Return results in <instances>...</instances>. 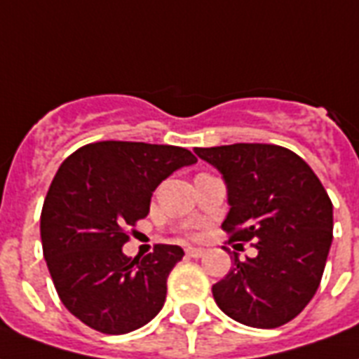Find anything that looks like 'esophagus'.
<instances>
[{
	"label": "esophagus",
	"mask_w": 359,
	"mask_h": 359,
	"mask_svg": "<svg viewBox=\"0 0 359 359\" xmlns=\"http://www.w3.org/2000/svg\"><path fill=\"white\" fill-rule=\"evenodd\" d=\"M205 255V249H202V247H189L187 249V257L191 258H200L204 257Z\"/></svg>",
	"instance_id": "1"
}]
</instances>
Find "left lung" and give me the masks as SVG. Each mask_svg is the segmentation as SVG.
<instances>
[{"mask_svg": "<svg viewBox=\"0 0 359 359\" xmlns=\"http://www.w3.org/2000/svg\"><path fill=\"white\" fill-rule=\"evenodd\" d=\"M226 183L230 241H255L213 285L224 315L252 327H279L305 309L320 285L333 240V205L299 155L273 144L196 148ZM224 251H229L224 247Z\"/></svg>", "mask_w": 359, "mask_h": 359, "instance_id": "left-lung-1", "label": "left lung"}]
</instances>
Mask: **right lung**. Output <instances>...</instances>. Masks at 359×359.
<instances>
[{
  "label": "right lung",
  "mask_w": 359,
  "mask_h": 359,
  "mask_svg": "<svg viewBox=\"0 0 359 359\" xmlns=\"http://www.w3.org/2000/svg\"><path fill=\"white\" fill-rule=\"evenodd\" d=\"M194 163L185 148L118 140L82 146L61 163L44 198L41 241L57 296L86 326L121 335L163 309L183 249L159 243L140 260L121 247L159 183Z\"/></svg>",
  "instance_id": "obj_1"
}]
</instances>
